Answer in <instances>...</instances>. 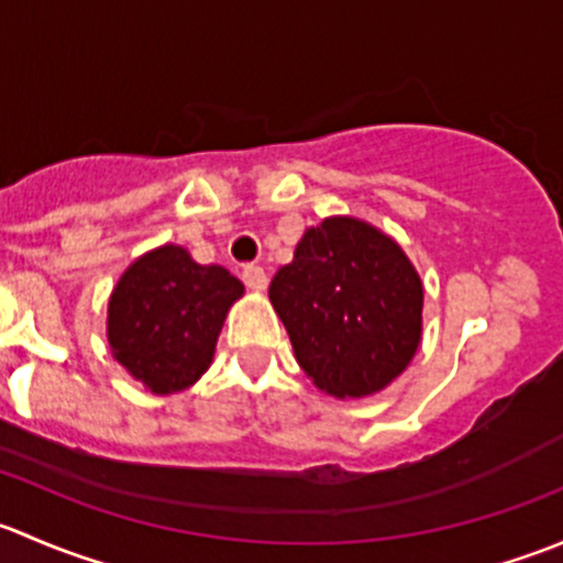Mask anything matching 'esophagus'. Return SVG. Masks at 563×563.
<instances>
[{
	"instance_id": "34e87169",
	"label": "esophagus",
	"mask_w": 563,
	"mask_h": 563,
	"mask_svg": "<svg viewBox=\"0 0 563 563\" xmlns=\"http://www.w3.org/2000/svg\"><path fill=\"white\" fill-rule=\"evenodd\" d=\"M242 280H245V286L253 288V291H264V288L269 286V277H266L264 266L255 264H247L245 269H242Z\"/></svg>"
}]
</instances>
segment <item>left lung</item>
Returning a JSON list of instances; mask_svg holds the SVG:
<instances>
[{"mask_svg": "<svg viewBox=\"0 0 563 563\" xmlns=\"http://www.w3.org/2000/svg\"><path fill=\"white\" fill-rule=\"evenodd\" d=\"M269 302L305 376L340 400L387 389L422 343L417 266L389 234L349 214L305 231L272 277Z\"/></svg>", "mask_w": 563, "mask_h": 563, "instance_id": "obj_1", "label": "left lung"}]
</instances>
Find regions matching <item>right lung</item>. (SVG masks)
Segmentation results:
<instances>
[{
    "label": "right lung",
    "mask_w": 563,
    "mask_h": 563,
    "mask_svg": "<svg viewBox=\"0 0 563 563\" xmlns=\"http://www.w3.org/2000/svg\"><path fill=\"white\" fill-rule=\"evenodd\" d=\"M245 286L225 266L198 264L181 245L139 255L108 299L111 354L152 395H174L209 371L231 305Z\"/></svg>",
    "instance_id": "right-lung-1"
}]
</instances>
